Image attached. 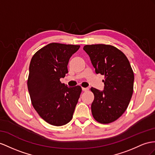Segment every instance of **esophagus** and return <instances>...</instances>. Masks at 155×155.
Here are the masks:
<instances>
[{"label":"esophagus","mask_w":155,"mask_h":155,"mask_svg":"<svg viewBox=\"0 0 155 155\" xmlns=\"http://www.w3.org/2000/svg\"><path fill=\"white\" fill-rule=\"evenodd\" d=\"M82 91H84V92H86V91H88L89 88H82Z\"/></svg>","instance_id":"esophagus-1"}]
</instances>
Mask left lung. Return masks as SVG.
I'll use <instances>...</instances> for the list:
<instances>
[{
	"label": "left lung",
	"mask_w": 155,
	"mask_h": 155,
	"mask_svg": "<svg viewBox=\"0 0 155 155\" xmlns=\"http://www.w3.org/2000/svg\"><path fill=\"white\" fill-rule=\"evenodd\" d=\"M96 74L105 75L104 89L91 88L94 100L91 106L95 120L109 124L120 117L132 98L134 74L124 54L111 45H86Z\"/></svg>",
	"instance_id": "1"
}]
</instances>
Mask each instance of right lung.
<instances>
[{
  "label": "right lung",
  "mask_w": 155,
  "mask_h": 155,
  "mask_svg": "<svg viewBox=\"0 0 155 155\" xmlns=\"http://www.w3.org/2000/svg\"><path fill=\"white\" fill-rule=\"evenodd\" d=\"M79 48L50 43L37 51L31 60L27 88L31 102L40 117L50 124L65 125L73 118L82 88L68 87L59 80L68 73L69 59Z\"/></svg>",
  "instance_id": "1"
}]
</instances>
